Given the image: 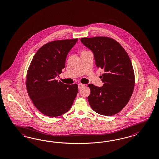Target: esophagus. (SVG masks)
I'll use <instances>...</instances> for the list:
<instances>
[{
  "instance_id": "esophagus-1",
  "label": "esophagus",
  "mask_w": 159,
  "mask_h": 159,
  "mask_svg": "<svg viewBox=\"0 0 159 159\" xmlns=\"http://www.w3.org/2000/svg\"><path fill=\"white\" fill-rule=\"evenodd\" d=\"M84 86H85V85H84V84H78V88H79V89H81L82 88H83Z\"/></svg>"
}]
</instances>
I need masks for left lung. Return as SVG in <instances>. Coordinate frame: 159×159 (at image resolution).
<instances>
[{
	"mask_svg": "<svg viewBox=\"0 0 159 159\" xmlns=\"http://www.w3.org/2000/svg\"><path fill=\"white\" fill-rule=\"evenodd\" d=\"M82 43L92 51L98 67L104 70L103 86L89 84L88 100L97 113L111 116L119 113L131 97L135 75L131 61L118 42L105 36L82 38Z\"/></svg>",
	"mask_w": 159,
	"mask_h": 159,
	"instance_id": "left-lung-1",
	"label": "left lung"
}]
</instances>
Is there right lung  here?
I'll return each mask as SVG.
<instances>
[{
	"label": "right lung",
	"mask_w": 159,
	"mask_h": 159,
	"mask_svg": "<svg viewBox=\"0 0 159 159\" xmlns=\"http://www.w3.org/2000/svg\"><path fill=\"white\" fill-rule=\"evenodd\" d=\"M78 39L50 42L36 52L28 69L26 88L36 109L55 117L66 113L73 105L77 84H65L55 80L65 68L68 52Z\"/></svg>",
	"instance_id": "1"
}]
</instances>
